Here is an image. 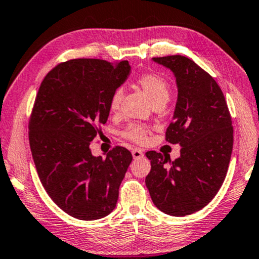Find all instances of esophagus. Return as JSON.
I'll return each mask as SVG.
<instances>
[{"label":"esophagus","mask_w":259,"mask_h":259,"mask_svg":"<svg viewBox=\"0 0 259 259\" xmlns=\"http://www.w3.org/2000/svg\"><path fill=\"white\" fill-rule=\"evenodd\" d=\"M132 156L134 159H138V158H142V157L144 156L143 151L139 150V149H133L132 150Z\"/></svg>","instance_id":"1"}]
</instances>
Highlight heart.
Instances as JSON below:
<instances>
[{"mask_svg": "<svg viewBox=\"0 0 259 259\" xmlns=\"http://www.w3.org/2000/svg\"><path fill=\"white\" fill-rule=\"evenodd\" d=\"M136 84L143 90L144 94L149 97V100L154 105L159 103H166L170 96V87L163 77L152 72H146L140 75L136 79ZM122 92L120 89H116L113 93L109 101V109L110 112H116L121 102ZM150 133V128L142 123H132L127 126L126 130L122 132V137L131 142L137 144H143L146 142L147 136Z\"/></svg>", "mask_w": 259, "mask_h": 259, "instance_id": "1", "label": "heart"}]
</instances>
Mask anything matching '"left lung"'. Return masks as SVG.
Returning <instances> with one entry per match:
<instances>
[{
  "label": "left lung",
  "mask_w": 259,
  "mask_h": 259,
  "mask_svg": "<svg viewBox=\"0 0 259 259\" xmlns=\"http://www.w3.org/2000/svg\"><path fill=\"white\" fill-rule=\"evenodd\" d=\"M176 77L177 102L166 142L180 144L174 162L146 152L151 171L145 183L154 206L174 217L189 215L213 200L226 177L233 149V127L225 96L215 79L184 56L152 58Z\"/></svg>",
  "instance_id": "1"
}]
</instances>
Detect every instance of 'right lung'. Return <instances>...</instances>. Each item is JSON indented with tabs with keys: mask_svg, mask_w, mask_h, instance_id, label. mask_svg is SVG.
Segmentation results:
<instances>
[{
	"mask_svg": "<svg viewBox=\"0 0 259 259\" xmlns=\"http://www.w3.org/2000/svg\"><path fill=\"white\" fill-rule=\"evenodd\" d=\"M130 71L127 60L71 59L53 68L36 94L28 125L33 160L49 196L76 219H101L116 206L132 154L115 146L102 158L89 146Z\"/></svg>",
	"mask_w": 259,
	"mask_h": 259,
	"instance_id": "add662e5",
	"label": "right lung"
}]
</instances>
